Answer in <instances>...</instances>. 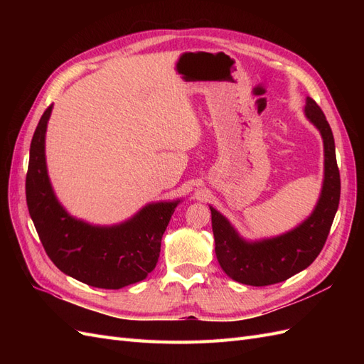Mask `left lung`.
Masks as SVG:
<instances>
[{
    "mask_svg": "<svg viewBox=\"0 0 364 364\" xmlns=\"http://www.w3.org/2000/svg\"><path fill=\"white\" fill-rule=\"evenodd\" d=\"M305 117L321 132L325 151L322 193L310 217L282 235L246 241L217 209L209 206L217 259L228 277L237 282L253 287L282 282L310 266L325 246L338 208L340 173L333 130L322 109L310 97Z\"/></svg>",
    "mask_w": 364,
    "mask_h": 364,
    "instance_id": "1",
    "label": "left lung"
}]
</instances>
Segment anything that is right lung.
<instances>
[{"mask_svg": "<svg viewBox=\"0 0 364 364\" xmlns=\"http://www.w3.org/2000/svg\"><path fill=\"white\" fill-rule=\"evenodd\" d=\"M53 106L41 117L30 144L26 196L41 243L59 270L98 289L118 290L156 267L161 240L181 200L149 203L127 222L92 226L71 217L51 188L46 132Z\"/></svg>", "mask_w": 364, "mask_h": 364, "instance_id": "right-lung-1", "label": "right lung"}]
</instances>
